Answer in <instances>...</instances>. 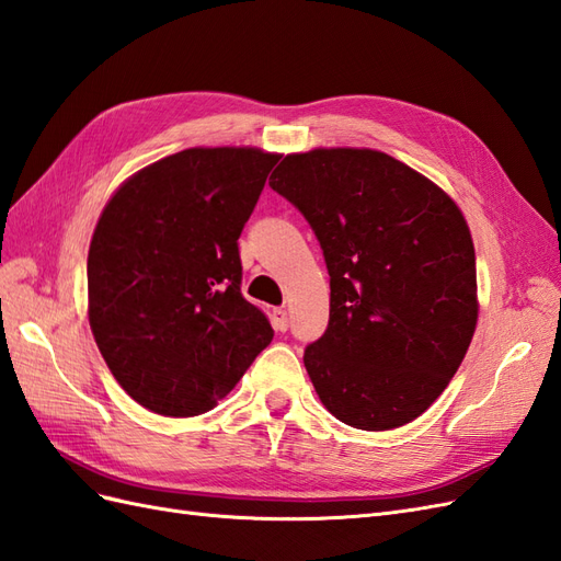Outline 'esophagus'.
<instances>
[{
  "mask_svg": "<svg viewBox=\"0 0 561 561\" xmlns=\"http://www.w3.org/2000/svg\"><path fill=\"white\" fill-rule=\"evenodd\" d=\"M272 327H275L277 332H286V329H289V318H286L284 308L272 310Z\"/></svg>",
  "mask_w": 561,
  "mask_h": 561,
  "instance_id": "obj_1",
  "label": "esophagus"
}]
</instances>
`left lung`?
Here are the masks:
<instances>
[{
  "instance_id": "8db88e82",
  "label": "left lung",
  "mask_w": 561,
  "mask_h": 561,
  "mask_svg": "<svg viewBox=\"0 0 561 561\" xmlns=\"http://www.w3.org/2000/svg\"><path fill=\"white\" fill-rule=\"evenodd\" d=\"M270 180L304 213L329 272L327 332L304 353L322 405L363 431L417 420L477 329V255L462 210L371 149L289 153Z\"/></svg>"
}]
</instances>
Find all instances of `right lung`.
<instances>
[{"mask_svg": "<svg viewBox=\"0 0 561 561\" xmlns=\"http://www.w3.org/2000/svg\"><path fill=\"white\" fill-rule=\"evenodd\" d=\"M279 153L184 149L111 196L88 255L90 327L111 375L165 417L208 412L275 336L241 296L239 237Z\"/></svg>", "mask_w": 561, "mask_h": 561, "instance_id": "add662e5", "label": "right lung"}]
</instances>
